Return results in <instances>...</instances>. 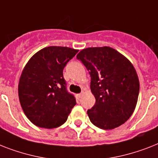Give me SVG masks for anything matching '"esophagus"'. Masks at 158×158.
I'll return each instance as SVG.
<instances>
[{"label": "esophagus", "mask_w": 158, "mask_h": 158, "mask_svg": "<svg viewBox=\"0 0 158 158\" xmlns=\"http://www.w3.org/2000/svg\"><path fill=\"white\" fill-rule=\"evenodd\" d=\"M77 96H78V97H79V98H80V97H81L82 96H83V92H81V93H79V94H78V95H77Z\"/></svg>", "instance_id": "obj_1"}]
</instances>
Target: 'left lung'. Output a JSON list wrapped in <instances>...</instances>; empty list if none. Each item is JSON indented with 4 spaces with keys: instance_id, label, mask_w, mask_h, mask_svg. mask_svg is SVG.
Instances as JSON below:
<instances>
[{
    "instance_id": "left-lung-1",
    "label": "left lung",
    "mask_w": 158,
    "mask_h": 158,
    "mask_svg": "<svg viewBox=\"0 0 158 158\" xmlns=\"http://www.w3.org/2000/svg\"><path fill=\"white\" fill-rule=\"evenodd\" d=\"M89 71L96 103L88 110L96 127L111 130L123 124L134 112L139 81L132 63L114 48L92 47L77 54Z\"/></svg>"
}]
</instances>
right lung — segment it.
Returning a JSON list of instances; mask_svg holds the SVG:
<instances>
[{
  "label": "right lung",
  "instance_id": "obj_1",
  "mask_svg": "<svg viewBox=\"0 0 158 158\" xmlns=\"http://www.w3.org/2000/svg\"><path fill=\"white\" fill-rule=\"evenodd\" d=\"M78 49L49 46L35 53L26 64L19 83V98L24 114L34 125L56 128L67 120L76 104L66 91L63 69Z\"/></svg>",
  "mask_w": 158,
  "mask_h": 158
}]
</instances>
